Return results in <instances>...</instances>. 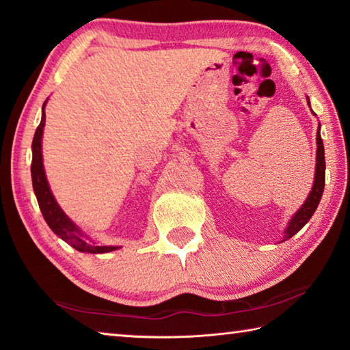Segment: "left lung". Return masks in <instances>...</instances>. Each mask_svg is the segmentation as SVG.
<instances>
[{"mask_svg":"<svg viewBox=\"0 0 350 350\" xmlns=\"http://www.w3.org/2000/svg\"><path fill=\"white\" fill-rule=\"evenodd\" d=\"M309 104V103H308ZM325 179H326V162H325V145L321 141L320 126L317 130V167H315V182L306 202L303 203L301 208L295 213L294 217L289 221V226L286 228V239H291L292 236L301 230V228L308 224L309 219L312 217L317 206L321 200L323 191H325Z\"/></svg>","mask_w":350,"mask_h":350,"instance_id":"left-lung-1","label":"left lung"}]
</instances>
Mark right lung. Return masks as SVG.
Listing matches in <instances>:
<instances>
[{"label":"right lung","instance_id":"add662e5","mask_svg":"<svg viewBox=\"0 0 350 350\" xmlns=\"http://www.w3.org/2000/svg\"><path fill=\"white\" fill-rule=\"evenodd\" d=\"M46 104V103H44ZM46 124V111L42 109V118L41 124L38 125L35 131L33 142H31V151H33V157H31V182H33V191L36 194L38 205H40L41 213L46 219L47 225L50 226L56 236L61 237L68 245H72L75 250L79 252H90V254H103L118 250V246H96L87 241L76 226L67 215L62 213L58 203H56L55 197L50 191V187L46 179V173H44L42 165V153H41V139H42V129Z\"/></svg>","mask_w":350,"mask_h":350}]
</instances>
